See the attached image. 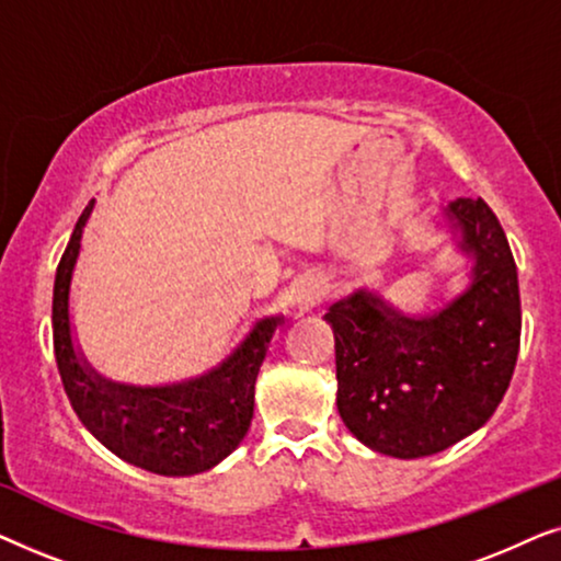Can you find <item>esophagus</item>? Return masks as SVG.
Returning a JSON list of instances; mask_svg holds the SVG:
<instances>
[{"label":"esophagus","mask_w":561,"mask_h":561,"mask_svg":"<svg viewBox=\"0 0 561 561\" xmlns=\"http://www.w3.org/2000/svg\"><path fill=\"white\" fill-rule=\"evenodd\" d=\"M321 298V280L317 275H301L288 290V306L296 311H309Z\"/></svg>","instance_id":"esophagus-1"}]
</instances>
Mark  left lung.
<instances>
[{
    "mask_svg": "<svg viewBox=\"0 0 561 561\" xmlns=\"http://www.w3.org/2000/svg\"><path fill=\"white\" fill-rule=\"evenodd\" d=\"M444 227L470 260L467 286L411 317L359 286L329 306L336 409L365 447L428 457L485 424L503 401L520 344V296L501 221L482 198L444 206Z\"/></svg>",
    "mask_w": 561,
    "mask_h": 561,
    "instance_id": "8db88e82",
    "label": "left lung"
}]
</instances>
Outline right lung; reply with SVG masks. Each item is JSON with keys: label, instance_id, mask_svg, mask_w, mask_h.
<instances>
[{"label": "right lung", "instance_id": "add662e5", "mask_svg": "<svg viewBox=\"0 0 561 561\" xmlns=\"http://www.w3.org/2000/svg\"><path fill=\"white\" fill-rule=\"evenodd\" d=\"M96 198L76 221L53 286V350L66 396L81 424L125 462L186 478L217 467L248 434L255 380L283 317H263L229 355L194 378L135 386L102 375L73 336L71 283Z\"/></svg>", "mask_w": 561, "mask_h": 561}]
</instances>
